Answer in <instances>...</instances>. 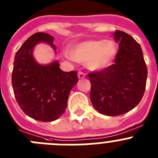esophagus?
Here are the masks:
<instances>
[{
    "mask_svg": "<svg viewBox=\"0 0 158 158\" xmlns=\"http://www.w3.org/2000/svg\"><path fill=\"white\" fill-rule=\"evenodd\" d=\"M77 76H78V78H79V79H82V78L85 77V73L82 72H78Z\"/></svg>",
    "mask_w": 158,
    "mask_h": 158,
    "instance_id": "1",
    "label": "esophagus"
}]
</instances>
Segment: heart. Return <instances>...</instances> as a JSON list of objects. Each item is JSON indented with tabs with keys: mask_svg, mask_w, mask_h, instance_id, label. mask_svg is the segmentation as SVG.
Here are the masks:
<instances>
[{
	"mask_svg": "<svg viewBox=\"0 0 158 158\" xmlns=\"http://www.w3.org/2000/svg\"><path fill=\"white\" fill-rule=\"evenodd\" d=\"M116 52L115 43L111 40H86L81 42L69 50V56L73 61L85 63L93 72L106 69Z\"/></svg>",
	"mask_w": 158,
	"mask_h": 158,
	"instance_id": "heart-1",
	"label": "heart"
}]
</instances>
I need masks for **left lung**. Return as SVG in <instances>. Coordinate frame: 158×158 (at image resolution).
Listing matches in <instances>:
<instances>
[{
	"instance_id": "8db88e82",
	"label": "left lung",
	"mask_w": 158,
	"mask_h": 158,
	"mask_svg": "<svg viewBox=\"0 0 158 158\" xmlns=\"http://www.w3.org/2000/svg\"><path fill=\"white\" fill-rule=\"evenodd\" d=\"M118 43L115 64L89 73L90 100L103 115L117 116L128 112L142 100L146 89L147 67L140 45L121 31L114 34Z\"/></svg>"
}]
</instances>
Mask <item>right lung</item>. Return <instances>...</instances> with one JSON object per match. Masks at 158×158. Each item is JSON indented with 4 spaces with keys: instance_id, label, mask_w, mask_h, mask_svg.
<instances>
[{
    "instance_id": "add662e5",
    "label": "right lung",
    "mask_w": 158,
    "mask_h": 158,
    "mask_svg": "<svg viewBox=\"0 0 158 158\" xmlns=\"http://www.w3.org/2000/svg\"><path fill=\"white\" fill-rule=\"evenodd\" d=\"M53 42L52 35L37 32L24 42L14 58L12 84L16 101L26 115L41 122L56 120L65 112L69 93L78 81L76 71L64 72L57 60L47 65L35 61V47L45 43L56 52Z\"/></svg>"
}]
</instances>
